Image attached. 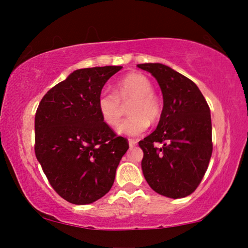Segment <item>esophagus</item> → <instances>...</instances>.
Listing matches in <instances>:
<instances>
[{"instance_id": "esophagus-1", "label": "esophagus", "mask_w": 248, "mask_h": 248, "mask_svg": "<svg viewBox=\"0 0 248 248\" xmlns=\"http://www.w3.org/2000/svg\"><path fill=\"white\" fill-rule=\"evenodd\" d=\"M137 143H138V141L137 140H128V144H130V147L131 148H133V147H135V145H137Z\"/></svg>"}]
</instances>
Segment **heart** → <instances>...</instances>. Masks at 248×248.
<instances>
[{
  "label": "heart",
  "mask_w": 248,
  "mask_h": 248,
  "mask_svg": "<svg viewBox=\"0 0 248 248\" xmlns=\"http://www.w3.org/2000/svg\"><path fill=\"white\" fill-rule=\"evenodd\" d=\"M154 86L148 77L141 73H130L115 84L114 93L101 91L97 99V108L103 121L109 126H116L124 114L123 105L130 114L118 126L120 134L138 137L149 127V121L160 120L162 107L158 97L152 93Z\"/></svg>",
  "instance_id": "1"
}]
</instances>
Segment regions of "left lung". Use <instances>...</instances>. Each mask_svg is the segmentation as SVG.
Masks as SVG:
<instances>
[{"label":"left lung","instance_id":"8db88e82","mask_svg":"<svg viewBox=\"0 0 248 248\" xmlns=\"http://www.w3.org/2000/svg\"><path fill=\"white\" fill-rule=\"evenodd\" d=\"M158 81L164 107L159 124L139 142L145 181L158 194L181 199L201 183L212 155L210 108L198 86L160 63L138 64ZM155 143H160L157 148Z\"/></svg>","mask_w":248,"mask_h":248}]
</instances>
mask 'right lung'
<instances>
[{
	"label": "right lung",
	"instance_id": "1",
	"mask_svg": "<svg viewBox=\"0 0 248 248\" xmlns=\"http://www.w3.org/2000/svg\"><path fill=\"white\" fill-rule=\"evenodd\" d=\"M122 66L76 70L47 91L35 116V154L49 184L73 204L109 192L128 142L105 123L97 108L101 89Z\"/></svg>",
	"mask_w": 248,
	"mask_h": 248
}]
</instances>
